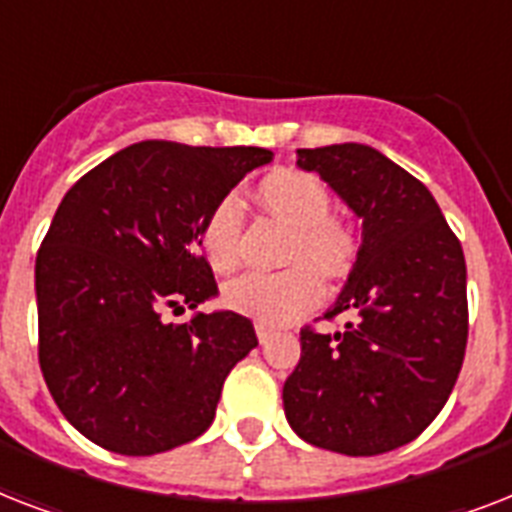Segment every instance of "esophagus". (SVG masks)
I'll return each instance as SVG.
<instances>
[{"mask_svg":"<svg viewBox=\"0 0 512 512\" xmlns=\"http://www.w3.org/2000/svg\"><path fill=\"white\" fill-rule=\"evenodd\" d=\"M255 332H257V340L260 342H268L273 337V329L268 327V324H263V321H257Z\"/></svg>","mask_w":512,"mask_h":512,"instance_id":"esophagus-1","label":"esophagus"}]
</instances>
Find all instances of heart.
<instances>
[{
  "label": "heart",
  "mask_w": 512,
  "mask_h": 512,
  "mask_svg": "<svg viewBox=\"0 0 512 512\" xmlns=\"http://www.w3.org/2000/svg\"><path fill=\"white\" fill-rule=\"evenodd\" d=\"M263 207L292 228L284 257L295 263L276 273L252 271L223 287V303L241 316L281 327L300 319L324 297V281L313 269L337 273L353 257V236L332 212V196L319 177L300 170H276L257 185ZM241 212L239 196H223L201 223V247L220 273L233 271L241 260ZM314 264L311 266L310 263Z\"/></svg>",
  "instance_id": "1"
}]
</instances>
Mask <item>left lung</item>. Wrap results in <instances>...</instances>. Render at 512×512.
<instances>
[{
    "label": "left lung",
    "instance_id": "left-lung-1",
    "mask_svg": "<svg viewBox=\"0 0 512 512\" xmlns=\"http://www.w3.org/2000/svg\"><path fill=\"white\" fill-rule=\"evenodd\" d=\"M361 217V247L337 303L335 335L300 332V364L284 382V412L308 444L374 457L409 444L436 420L468 345V271L460 239L433 193L361 143L297 148Z\"/></svg>",
    "mask_w": 512,
    "mask_h": 512
}]
</instances>
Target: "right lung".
<instances>
[{
    "instance_id": "add662e5",
    "label": "right lung",
    "mask_w": 512,
    "mask_h": 512,
    "mask_svg": "<svg viewBox=\"0 0 512 512\" xmlns=\"http://www.w3.org/2000/svg\"><path fill=\"white\" fill-rule=\"evenodd\" d=\"M268 148L143 140L63 196L36 255L39 366L55 404L108 452L148 457L199 438L233 366L257 345L233 311L164 324L217 295L201 223Z\"/></svg>"
}]
</instances>
